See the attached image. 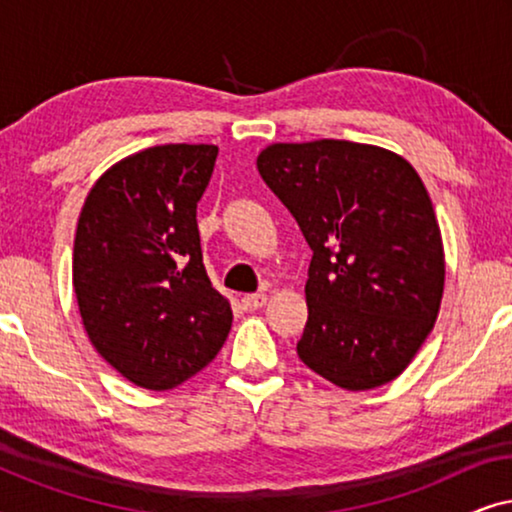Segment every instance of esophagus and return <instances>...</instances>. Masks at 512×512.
<instances>
[{
  "label": "esophagus",
  "instance_id": "obj_1",
  "mask_svg": "<svg viewBox=\"0 0 512 512\" xmlns=\"http://www.w3.org/2000/svg\"><path fill=\"white\" fill-rule=\"evenodd\" d=\"M268 303V296L265 293H249V296L242 298V307L247 312H254V310H261V307Z\"/></svg>",
  "mask_w": 512,
  "mask_h": 512
}]
</instances>
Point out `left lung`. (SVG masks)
I'll return each instance as SVG.
<instances>
[{
    "label": "left lung",
    "mask_w": 512,
    "mask_h": 512,
    "mask_svg": "<svg viewBox=\"0 0 512 512\" xmlns=\"http://www.w3.org/2000/svg\"><path fill=\"white\" fill-rule=\"evenodd\" d=\"M258 172L312 249L298 356L347 391L396 380L429 338L445 286L440 226L408 160L373 144H270Z\"/></svg>",
    "instance_id": "8db88e82"
}]
</instances>
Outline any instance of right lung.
<instances>
[{
  "label": "right lung",
  "instance_id": "add662e5",
  "mask_svg": "<svg viewBox=\"0 0 512 512\" xmlns=\"http://www.w3.org/2000/svg\"><path fill=\"white\" fill-rule=\"evenodd\" d=\"M219 146H151L111 165L83 202L72 282L90 342L125 380L174 389L219 354L233 310L202 263L198 202Z\"/></svg>",
  "mask_w": 512,
  "mask_h": 512
}]
</instances>
